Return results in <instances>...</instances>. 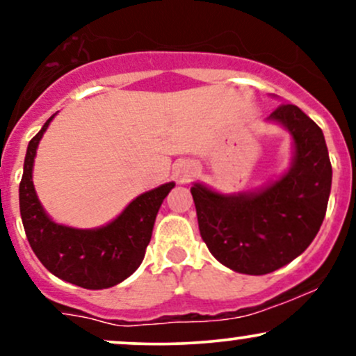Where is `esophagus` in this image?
<instances>
[{
  "label": "esophagus",
  "mask_w": 356,
  "mask_h": 356,
  "mask_svg": "<svg viewBox=\"0 0 356 356\" xmlns=\"http://www.w3.org/2000/svg\"><path fill=\"white\" fill-rule=\"evenodd\" d=\"M187 174H192V172H191V170H187ZM186 177H189V175H186Z\"/></svg>",
  "instance_id": "34e87169"
}]
</instances>
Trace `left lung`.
Listing matches in <instances>:
<instances>
[{
    "label": "left lung",
    "mask_w": 356,
    "mask_h": 356,
    "mask_svg": "<svg viewBox=\"0 0 356 356\" xmlns=\"http://www.w3.org/2000/svg\"><path fill=\"white\" fill-rule=\"evenodd\" d=\"M269 118L295 138L288 174L251 195H220L201 184L191 189L204 243L219 263L244 275H268L300 256L320 231L332 189L320 127L291 104H281Z\"/></svg>",
    "instance_id": "1"
}]
</instances>
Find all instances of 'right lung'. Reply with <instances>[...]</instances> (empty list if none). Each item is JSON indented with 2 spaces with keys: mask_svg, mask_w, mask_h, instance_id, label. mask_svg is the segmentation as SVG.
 I'll return each mask as SVG.
<instances>
[{
  "mask_svg": "<svg viewBox=\"0 0 356 356\" xmlns=\"http://www.w3.org/2000/svg\"><path fill=\"white\" fill-rule=\"evenodd\" d=\"M51 118L28 144L19 182V212L28 243L43 266L60 280L85 289L110 288L140 266L152 238L155 216L174 182L138 195L113 222L100 229L55 224L40 206L31 181L36 147Z\"/></svg>",
  "mask_w": 356,
  "mask_h": 356,
  "instance_id": "1",
  "label": "right lung"
}]
</instances>
